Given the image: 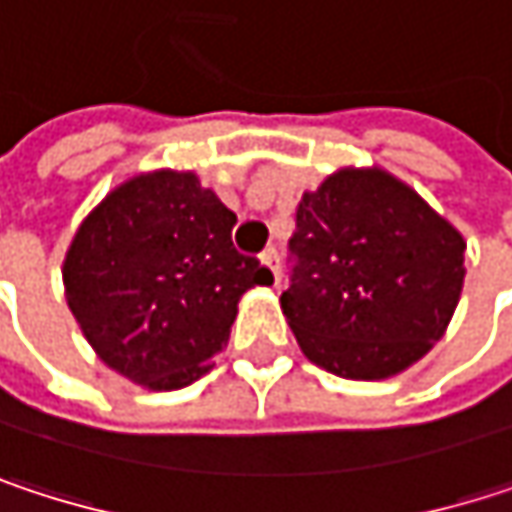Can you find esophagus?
Returning <instances> with one entry per match:
<instances>
[{"mask_svg": "<svg viewBox=\"0 0 512 512\" xmlns=\"http://www.w3.org/2000/svg\"><path fill=\"white\" fill-rule=\"evenodd\" d=\"M260 263L272 272V278H275V284L281 281V266H278V252H275V246H266L263 252H260Z\"/></svg>", "mask_w": 512, "mask_h": 512, "instance_id": "esophagus-1", "label": "esophagus"}]
</instances>
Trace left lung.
I'll return each mask as SVG.
<instances>
[{"instance_id":"obj_1","label":"left lung","mask_w":512,"mask_h":512,"mask_svg":"<svg viewBox=\"0 0 512 512\" xmlns=\"http://www.w3.org/2000/svg\"><path fill=\"white\" fill-rule=\"evenodd\" d=\"M281 311L308 361L344 379H388L445 335L465 240L385 168H338L305 192Z\"/></svg>"}]
</instances>
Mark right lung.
Here are the masks:
<instances>
[{"label":"right lung","mask_w":512,"mask_h":512,"mask_svg":"<svg viewBox=\"0 0 512 512\" xmlns=\"http://www.w3.org/2000/svg\"><path fill=\"white\" fill-rule=\"evenodd\" d=\"M237 216L195 171L156 168L118 183L76 228L61 278L67 308L106 367L174 391L225 347L237 305L272 284L231 243Z\"/></svg>","instance_id":"add662e5"}]
</instances>
